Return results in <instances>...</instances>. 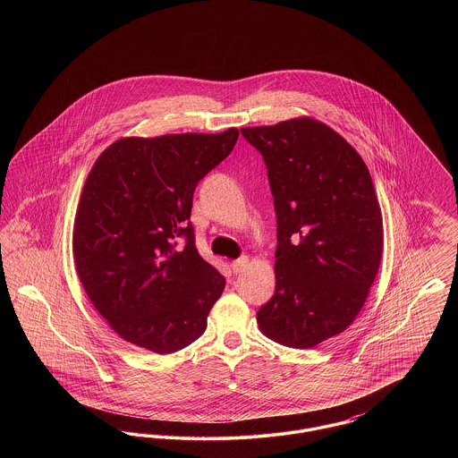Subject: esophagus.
<instances>
[{
    "label": "esophagus",
    "instance_id": "obj_1",
    "mask_svg": "<svg viewBox=\"0 0 458 458\" xmlns=\"http://www.w3.org/2000/svg\"><path fill=\"white\" fill-rule=\"evenodd\" d=\"M247 266H249V258H247V256H243V258H240L237 261H233L230 264V267H232V271H233L235 275L242 273Z\"/></svg>",
    "mask_w": 458,
    "mask_h": 458
}]
</instances>
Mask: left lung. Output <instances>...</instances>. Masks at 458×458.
Masks as SVG:
<instances>
[{
    "mask_svg": "<svg viewBox=\"0 0 458 458\" xmlns=\"http://www.w3.org/2000/svg\"><path fill=\"white\" fill-rule=\"evenodd\" d=\"M262 154L276 211L275 295L262 333L312 349L353 323L383 254V216L369 170L349 142L310 116L245 127Z\"/></svg>",
    "mask_w": 458,
    "mask_h": 458,
    "instance_id": "1",
    "label": "left lung"
}]
</instances>
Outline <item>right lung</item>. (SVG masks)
I'll use <instances>...</instances> for the list:
<instances>
[{
  "mask_svg": "<svg viewBox=\"0 0 458 458\" xmlns=\"http://www.w3.org/2000/svg\"><path fill=\"white\" fill-rule=\"evenodd\" d=\"M237 139L235 127L123 137L90 168L73 221L75 269L96 310L131 345L165 355L204 333L225 278L197 252L192 197Z\"/></svg>",
  "mask_w": 458,
  "mask_h": 458,
  "instance_id": "right-lung-1",
  "label": "right lung"
}]
</instances>
